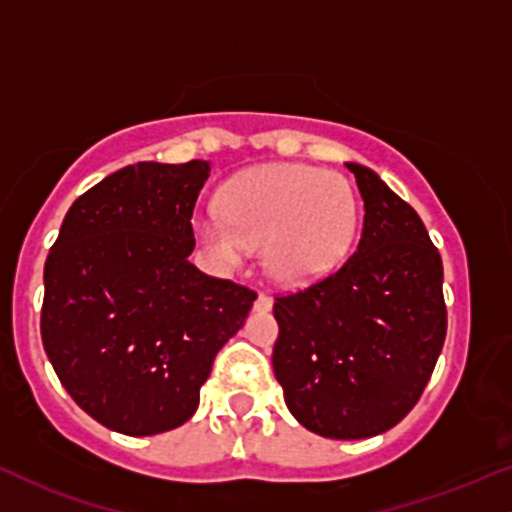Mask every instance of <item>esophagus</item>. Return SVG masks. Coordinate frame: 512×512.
I'll return each mask as SVG.
<instances>
[{
    "label": "esophagus",
    "instance_id": "1",
    "mask_svg": "<svg viewBox=\"0 0 512 512\" xmlns=\"http://www.w3.org/2000/svg\"><path fill=\"white\" fill-rule=\"evenodd\" d=\"M255 311H260V313H267V311H272V299H269L267 294H257V299H255Z\"/></svg>",
    "mask_w": 512,
    "mask_h": 512
}]
</instances>
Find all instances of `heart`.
Returning a JSON list of instances; mask_svg holds the SVG:
<instances>
[{
	"mask_svg": "<svg viewBox=\"0 0 512 512\" xmlns=\"http://www.w3.org/2000/svg\"><path fill=\"white\" fill-rule=\"evenodd\" d=\"M357 199L345 177L284 162L240 172L218 196V211L196 218L199 243L216 262L235 267L260 243L274 282L308 284L333 272L350 252Z\"/></svg>",
	"mask_w": 512,
	"mask_h": 512,
	"instance_id": "1",
	"label": "heart"
}]
</instances>
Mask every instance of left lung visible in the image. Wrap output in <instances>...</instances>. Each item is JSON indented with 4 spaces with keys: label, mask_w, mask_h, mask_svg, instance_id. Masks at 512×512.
I'll use <instances>...</instances> for the list:
<instances>
[{
    "label": "left lung",
    "mask_w": 512,
    "mask_h": 512,
    "mask_svg": "<svg viewBox=\"0 0 512 512\" xmlns=\"http://www.w3.org/2000/svg\"><path fill=\"white\" fill-rule=\"evenodd\" d=\"M364 201L359 243L328 277L277 296L272 367L291 415L330 440L401 423L447 335L442 260L413 206L347 162Z\"/></svg>",
    "instance_id": "8db88e82"
}]
</instances>
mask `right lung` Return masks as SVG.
Returning <instances> with one entry per match:
<instances>
[{"label":"right lung","instance_id":"obj_1","mask_svg":"<svg viewBox=\"0 0 512 512\" xmlns=\"http://www.w3.org/2000/svg\"><path fill=\"white\" fill-rule=\"evenodd\" d=\"M209 172L206 160L123 167L70 206L50 247L46 355L72 401L123 435L192 418L213 359L257 299L189 262Z\"/></svg>","mask_w":512,"mask_h":512}]
</instances>
